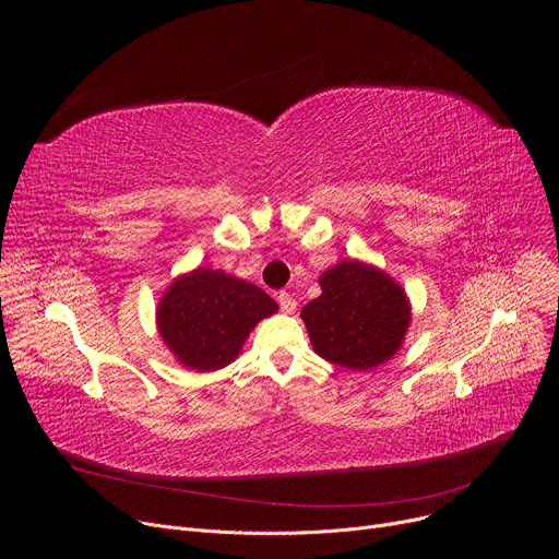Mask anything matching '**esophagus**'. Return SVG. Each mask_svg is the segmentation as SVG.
I'll list each match as a JSON object with an SVG mask.
<instances>
[{
	"label": "esophagus",
	"instance_id": "1",
	"mask_svg": "<svg viewBox=\"0 0 559 559\" xmlns=\"http://www.w3.org/2000/svg\"><path fill=\"white\" fill-rule=\"evenodd\" d=\"M278 307H281V311L283 313H292L294 309H296V300H294V296L292 294H287V292H278Z\"/></svg>",
	"mask_w": 559,
	"mask_h": 559
}]
</instances>
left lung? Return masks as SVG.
Wrapping results in <instances>:
<instances>
[{
    "label": "left lung",
    "instance_id": "1",
    "mask_svg": "<svg viewBox=\"0 0 559 559\" xmlns=\"http://www.w3.org/2000/svg\"><path fill=\"white\" fill-rule=\"evenodd\" d=\"M323 294L300 316L316 354L354 371L389 360L409 328V300L386 274L343 261L321 276Z\"/></svg>",
    "mask_w": 559,
    "mask_h": 559
}]
</instances>
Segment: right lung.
Masks as SVG:
<instances>
[{"instance_id":"add662e5","label":"right lung","mask_w":559,"mask_h":559,"mask_svg":"<svg viewBox=\"0 0 559 559\" xmlns=\"http://www.w3.org/2000/svg\"><path fill=\"white\" fill-rule=\"evenodd\" d=\"M276 309L261 287L199 267L173 283L158 302L156 321L179 362L214 371L229 365L252 328Z\"/></svg>"}]
</instances>
